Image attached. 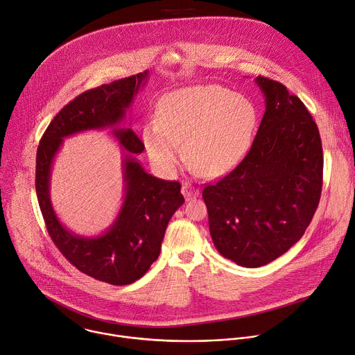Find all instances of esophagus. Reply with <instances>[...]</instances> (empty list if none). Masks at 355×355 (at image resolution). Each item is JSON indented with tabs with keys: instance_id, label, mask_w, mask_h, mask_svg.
<instances>
[{
	"instance_id": "34e87169",
	"label": "esophagus",
	"mask_w": 355,
	"mask_h": 355,
	"mask_svg": "<svg viewBox=\"0 0 355 355\" xmlns=\"http://www.w3.org/2000/svg\"><path fill=\"white\" fill-rule=\"evenodd\" d=\"M181 192H182V195L185 196L187 200L193 199V198H196V196L199 195V189H198L196 187H193L192 184H189V182H184V184H182Z\"/></svg>"
}]
</instances>
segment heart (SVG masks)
Segmentation results:
<instances>
[{"mask_svg": "<svg viewBox=\"0 0 355 355\" xmlns=\"http://www.w3.org/2000/svg\"><path fill=\"white\" fill-rule=\"evenodd\" d=\"M256 125L257 110L247 96L220 85H192L160 99L157 122L144 126L141 140L162 171H175L184 141L189 170L216 178L243 160Z\"/></svg>", "mask_w": 355, "mask_h": 355, "instance_id": "1", "label": "heart"}]
</instances>
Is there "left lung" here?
Wrapping results in <instances>:
<instances>
[{
  "instance_id": "1",
  "label": "left lung",
  "mask_w": 355,
  "mask_h": 355,
  "mask_svg": "<svg viewBox=\"0 0 355 355\" xmlns=\"http://www.w3.org/2000/svg\"><path fill=\"white\" fill-rule=\"evenodd\" d=\"M266 112L243 162L202 191L209 232L225 259L263 267L300 240L320 200L323 150L318 125L285 85L259 76Z\"/></svg>"
}]
</instances>
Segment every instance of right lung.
I'll use <instances>...</instances> for the list:
<instances>
[{"instance_id":"add662e5","label":"right lung","mask_w":355,"mask_h":355,"mask_svg":"<svg viewBox=\"0 0 355 355\" xmlns=\"http://www.w3.org/2000/svg\"><path fill=\"white\" fill-rule=\"evenodd\" d=\"M147 78L148 71H143L74 98L50 122L36 155V195L50 237L77 270L111 285H129L146 274L160 254L171 216L184 204L180 182L148 174L136 159L143 153V143L132 129L119 126ZM103 128L113 129L123 151L124 202L104 234L80 236L57 218L49 177L66 137Z\"/></svg>"}]
</instances>
